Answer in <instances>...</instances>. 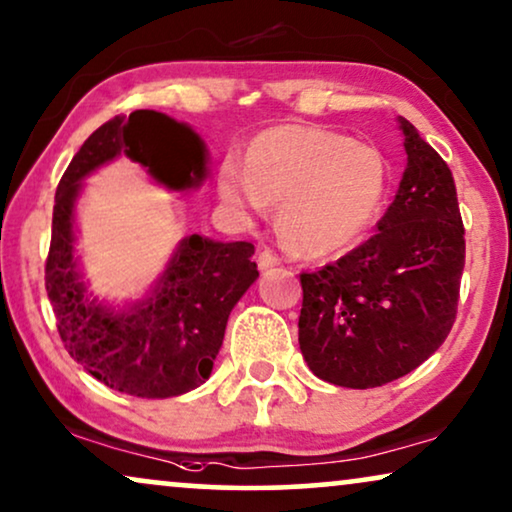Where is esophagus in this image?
Returning a JSON list of instances; mask_svg holds the SVG:
<instances>
[{
    "label": "esophagus",
    "instance_id": "esophagus-1",
    "mask_svg": "<svg viewBox=\"0 0 512 512\" xmlns=\"http://www.w3.org/2000/svg\"><path fill=\"white\" fill-rule=\"evenodd\" d=\"M278 264H281V257L276 255V252H271V250H260V255H257V267H260L262 271H267V269H271V267H278Z\"/></svg>",
    "mask_w": 512,
    "mask_h": 512
}]
</instances>
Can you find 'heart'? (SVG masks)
Instances as JSON below:
<instances>
[{
	"mask_svg": "<svg viewBox=\"0 0 512 512\" xmlns=\"http://www.w3.org/2000/svg\"><path fill=\"white\" fill-rule=\"evenodd\" d=\"M388 163L377 147L318 126H278L250 142L245 163L227 156L217 192L229 208L260 215L278 203L285 243L306 257L344 255L384 213Z\"/></svg>",
	"mask_w": 512,
	"mask_h": 512,
	"instance_id": "1",
	"label": "heart"
}]
</instances>
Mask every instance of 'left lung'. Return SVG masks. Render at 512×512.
Returning <instances> with one entry per match:
<instances>
[{
    "mask_svg": "<svg viewBox=\"0 0 512 512\" xmlns=\"http://www.w3.org/2000/svg\"><path fill=\"white\" fill-rule=\"evenodd\" d=\"M398 124L407 166L377 234L299 276V349L335 386L405 377L440 349L456 318L466 241L452 170L410 121Z\"/></svg>",
    "mask_w": 512,
    "mask_h": 512,
    "instance_id": "1",
    "label": "left lung"
}]
</instances>
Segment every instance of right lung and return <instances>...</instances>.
I'll return each mask as SVG.
<instances>
[{"instance_id":"1","label":"right lung","mask_w":512,"mask_h":512,"mask_svg":"<svg viewBox=\"0 0 512 512\" xmlns=\"http://www.w3.org/2000/svg\"><path fill=\"white\" fill-rule=\"evenodd\" d=\"M121 154L170 192H189L208 177L206 145L187 124L154 109L109 119L60 177L46 292L67 353L88 374L138 398H173L213 372L229 313L260 276L252 262L255 245L192 234L182 238L166 271L138 302L114 306L93 297L74 255V208L86 177Z\"/></svg>"}]
</instances>
